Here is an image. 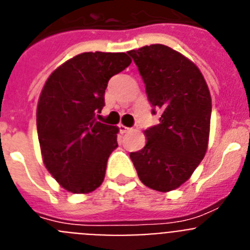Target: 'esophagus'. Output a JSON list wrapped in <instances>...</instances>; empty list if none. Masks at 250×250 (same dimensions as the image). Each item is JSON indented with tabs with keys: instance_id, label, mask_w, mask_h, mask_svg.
<instances>
[{
	"instance_id": "esophagus-1",
	"label": "esophagus",
	"mask_w": 250,
	"mask_h": 250,
	"mask_svg": "<svg viewBox=\"0 0 250 250\" xmlns=\"http://www.w3.org/2000/svg\"><path fill=\"white\" fill-rule=\"evenodd\" d=\"M119 130H120L121 134H125V132H127L130 130V127H126L125 125H123V124H120L119 125Z\"/></svg>"
}]
</instances>
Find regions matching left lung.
<instances>
[{
  "instance_id": "1",
  "label": "left lung",
  "mask_w": 250,
  "mask_h": 250,
  "mask_svg": "<svg viewBox=\"0 0 250 250\" xmlns=\"http://www.w3.org/2000/svg\"><path fill=\"white\" fill-rule=\"evenodd\" d=\"M127 54L139 68L147 99L160 123L145 130L146 145L130 152L143 184L170 191L184 184L204 158L211 98L200 70L180 52L150 45Z\"/></svg>"
}]
</instances>
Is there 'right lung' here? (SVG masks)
I'll list each match as a JSON object with an SVG mask.
<instances>
[{
	"label": "right lung",
	"mask_w": 250,
	"mask_h": 250,
	"mask_svg": "<svg viewBox=\"0 0 250 250\" xmlns=\"http://www.w3.org/2000/svg\"><path fill=\"white\" fill-rule=\"evenodd\" d=\"M131 63L125 52H83L57 67L46 81L36 123L43 164L62 188L75 194L95 190L118 147L119 127L96 121L114 75Z\"/></svg>",
	"instance_id": "obj_1"
}]
</instances>
